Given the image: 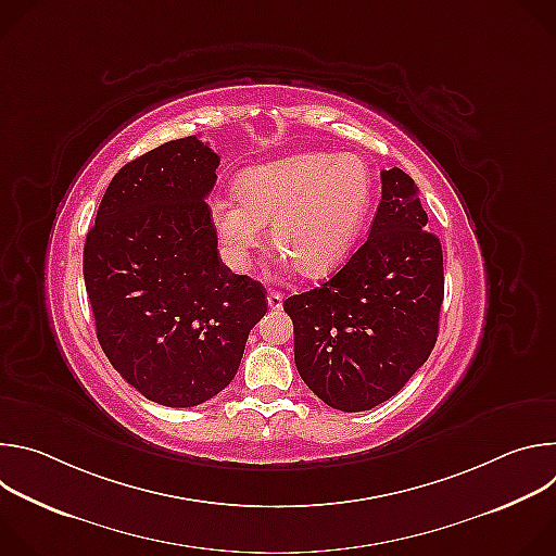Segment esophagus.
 Listing matches in <instances>:
<instances>
[{
	"label": "esophagus",
	"instance_id": "obj_1",
	"mask_svg": "<svg viewBox=\"0 0 556 556\" xmlns=\"http://www.w3.org/2000/svg\"><path fill=\"white\" fill-rule=\"evenodd\" d=\"M268 307L270 309H281L283 307V294L277 292V290H270L268 292Z\"/></svg>",
	"mask_w": 556,
	"mask_h": 556
}]
</instances>
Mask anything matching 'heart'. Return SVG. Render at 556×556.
Wrapping results in <instances>:
<instances>
[{
  "label": "heart",
  "instance_id": "b5f03b06",
  "mask_svg": "<svg viewBox=\"0 0 556 556\" xmlns=\"http://www.w3.org/2000/svg\"><path fill=\"white\" fill-rule=\"evenodd\" d=\"M237 198L208 206L222 255L232 270H247L264 242V224L281 260L305 277L341 266L365 226L374 176L356 153L305 151L247 167L235 180Z\"/></svg>",
  "mask_w": 556,
  "mask_h": 556
}]
</instances>
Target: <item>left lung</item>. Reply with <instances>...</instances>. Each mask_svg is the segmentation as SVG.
<instances>
[{"mask_svg": "<svg viewBox=\"0 0 556 556\" xmlns=\"http://www.w3.org/2000/svg\"><path fill=\"white\" fill-rule=\"evenodd\" d=\"M380 182L367 242L330 281L283 301L299 376L348 414L389 401L425 365L444 299L442 247L418 187L399 167Z\"/></svg>", "mask_w": 556, "mask_h": 556, "instance_id": "1", "label": "left lung"}]
</instances>
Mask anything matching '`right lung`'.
I'll return each mask as SVG.
<instances>
[{"instance_id": "right-lung-1", "label": "right lung", "mask_w": 556, "mask_h": 556, "mask_svg": "<svg viewBox=\"0 0 556 556\" xmlns=\"http://www.w3.org/2000/svg\"><path fill=\"white\" fill-rule=\"evenodd\" d=\"M219 155L198 136L169 140L110 182L84 249L99 343L147 401L195 407L240 369L266 290L217 257L204 202Z\"/></svg>"}]
</instances>
